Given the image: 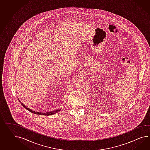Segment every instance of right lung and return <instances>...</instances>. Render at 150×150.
I'll use <instances>...</instances> for the list:
<instances>
[{
    "mask_svg": "<svg viewBox=\"0 0 150 150\" xmlns=\"http://www.w3.org/2000/svg\"><path fill=\"white\" fill-rule=\"evenodd\" d=\"M19 102L21 103V104H22V105L23 106V107L25 108L27 110H29V111H30L31 112H33V114H38V115H47V116H49V115H53V114H56L57 112H58L59 111H60L61 110H62V109L61 108H60V109H57V110H53V111H48V112H37V111H33V110H31L30 109H29V108H27V107H25L24 104H23L20 100H19Z\"/></svg>",
    "mask_w": 150,
    "mask_h": 150,
    "instance_id": "1",
    "label": "right lung"
}]
</instances>
